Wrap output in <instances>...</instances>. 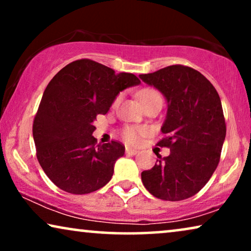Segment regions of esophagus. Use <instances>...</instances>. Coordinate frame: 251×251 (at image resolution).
I'll return each instance as SVG.
<instances>
[{"label":"esophagus","instance_id":"esophagus-1","mask_svg":"<svg viewBox=\"0 0 251 251\" xmlns=\"http://www.w3.org/2000/svg\"><path fill=\"white\" fill-rule=\"evenodd\" d=\"M126 153L128 154V155H136V154L138 153V151L133 150V149H130V147H126Z\"/></svg>","mask_w":251,"mask_h":251}]
</instances>
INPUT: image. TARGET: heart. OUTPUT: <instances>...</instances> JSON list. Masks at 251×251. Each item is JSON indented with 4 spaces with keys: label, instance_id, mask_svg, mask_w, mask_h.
Wrapping results in <instances>:
<instances>
[{
    "label": "heart",
    "instance_id": "obj_1",
    "mask_svg": "<svg viewBox=\"0 0 251 251\" xmlns=\"http://www.w3.org/2000/svg\"><path fill=\"white\" fill-rule=\"evenodd\" d=\"M138 97L143 105L149 104V102L153 100H157L161 99L160 92L153 88H144L138 92ZM121 101V96H118L113 101V106H118L119 102ZM150 132V129L147 126H128L122 130V138L126 140V143L130 144V145H137L140 143V140L144 136H146Z\"/></svg>",
    "mask_w": 251,
    "mask_h": 251
}]
</instances>
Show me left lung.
Listing matches in <instances>:
<instances>
[{
    "mask_svg": "<svg viewBox=\"0 0 251 251\" xmlns=\"http://www.w3.org/2000/svg\"><path fill=\"white\" fill-rule=\"evenodd\" d=\"M139 77L166 97L167 116L157 143L170 149L142 173L144 186L166 201L193 197L208 183L221 159L226 125L218 92L200 72L173 65Z\"/></svg>",
    "mask_w": 251,
    "mask_h": 251,
    "instance_id": "8db88e82",
    "label": "left lung"
}]
</instances>
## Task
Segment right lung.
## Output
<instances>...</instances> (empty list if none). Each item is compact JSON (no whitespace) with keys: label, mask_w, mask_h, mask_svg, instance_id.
Returning a JSON list of instances; mask_svg holds the SVG:
<instances>
[{"label":"right lung","mask_w":251,"mask_h":251,"mask_svg":"<svg viewBox=\"0 0 251 251\" xmlns=\"http://www.w3.org/2000/svg\"><path fill=\"white\" fill-rule=\"evenodd\" d=\"M131 73H120L90 59L75 60L47 85L34 118L37 160L52 183L67 193L88 194L105 186L125 146L112 140L96 145L94 121L106 114L120 91L138 85Z\"/></svg>","instance_id":"obj_1"}]
</instances>
